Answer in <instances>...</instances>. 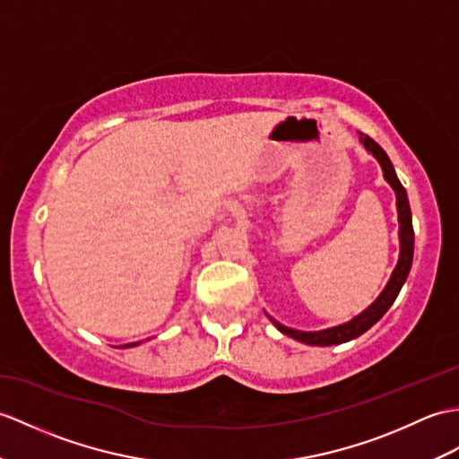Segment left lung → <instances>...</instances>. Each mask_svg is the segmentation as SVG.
I'll list each match as a JSON object with an SVG mask.
<instances>
[{
  "mask_svg": "<svg viewBox=\"0 0 459 459\" xmlns=\"http://www.w3.org/2000/svg\"><path fill=\"white\" fill-rule=\"evenodd\" d=\"M359 143L366 146V151L374 156L377 162L381 164L383 169V178L387 179V184L393 187L397 195V212H399V240H401V252H399V262L393 270L391 278L385 285V290L379 293L377 299L371 303L366 311H361L358 316L351 318V321L338 325L333 328H325V330H316V333H303V330H295V328H287L281 323L275 321L268 313V318L273 323V326L280 330V333L291 336L293 340H299L303 344L308 346H334V344H344L348 340H354L359 334H364L366 330L374 326L379 318L389 311V307L395 303L397 295L401 291L403 283L407 281L411 265H412V252H414V230H412V219H411V205H409V197L407 191L401 186V181L395 174V168H393L389 156L385 151L368 134L359 133Z\"/></svg>",
  "mask_w": 459,
  "mask_h": 459,
  "instance_id": "8db88e82",
  "label": "left lung"
}]
</instances>
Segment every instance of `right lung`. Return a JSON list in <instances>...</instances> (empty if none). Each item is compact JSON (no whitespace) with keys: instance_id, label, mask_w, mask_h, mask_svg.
Wrapping results in <instances>:
<instances>
[{"instance_id":"right-lung-1","label":"right lung","mask_w":459,"mask_h":459,"mask_svg":"<svg viewBox=\"0 0 459 459\" xmlns=\"http://www.w3.org/2000/svg\"><path fill=\"white\" fill-rule=\"evenodd\" d=\"M136 344H138V342H133V344H129V346H136Z\"/></svg>"}]
</instances>
